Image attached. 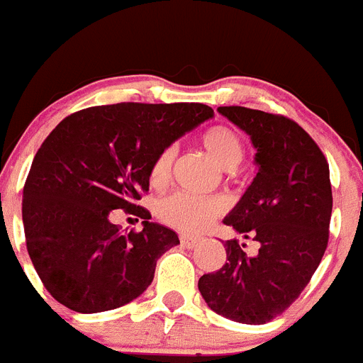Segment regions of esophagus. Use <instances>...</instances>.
<instances>
[{"label":"esophagus","instance_id":"1","mask_svg":"<svg viewBox=\"0 0 363 363\" xmlns=\"http://www.w3.org/2000/svg\"><path fill=\"white\" fill-rule=\"evenodd\" d=\"M199 242H201V240L196 238V236H190V234H181V243L184 245V247L194 249Z\"/></svg>","mask_w":363,"mask_h":363}]
</instances>
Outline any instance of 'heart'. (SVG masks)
Returning <instances> with one entry per match:
<instances>
[{"instance_id": "heart-1", "label": "heart", "mask_w": 363, "mask_h": 363, "mask_svg": "<svg viewBox=\"0 0 363 363\" xmlns=\"http://www.w3.org/2000/svg\"><path fill=\"white\" fill-rule=\"evenodd\" d=\"M201 145L216 162L225 169H234L242 162L243 144L240 136L225 125H214L206 129L199 138ZM175 149L166 147L158 153L151 166V182L160 186L172 175ZM225 210V203L219 197H196L184 191H177L164 197L158 203L157 216L162 223L182 230V233H201L214 218Z\"/></svg>"}]
</instances>
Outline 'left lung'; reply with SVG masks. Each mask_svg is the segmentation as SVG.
<instances>
[{
  "mask_svg": "<svg viewBox=\"0 0 363 363\" xmlns=\"http://www.w3.org/2000/svg\"><path fill=\"white\" fill-rule=\"evenodd\" d=\"M218 112L251 138L257 177L223 223L258 242L225 243L227 262L199 279L210 310L245 325H260L284 312L306 288L328 243L332 188L328 164L303 127L284 116L245 106Z\"/></svg>",
  "mask_w": 363,
  "mask_h": 363,
  "instance_id": "1",
  "label": "left lung"
}]
</instances>
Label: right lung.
I'll return each instance as SVG.
<instances>
[{
  "instance_id": "1",
  "label": "right lung",
  "mask_w": 363,
  "mask_h": 363,
  "mask_svg": "<svg viewBox=\"0 0 363 363\" xmlns=\"http://www.w3.org/2000/svg\"><path fill=\"white\" fill-rule=\"evenodd\" d=\"M210 118L201 103H118L75 112L51 130L31 164L21 216L33 266L60 304L106 312L147 290L179 236L135 203L158 153ZM118 208L145 218V228L121 235L110 221Z\"/></svg>"
}]
</instances>
